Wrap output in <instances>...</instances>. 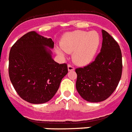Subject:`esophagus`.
<instances>
[{
	"mask_svg": "<svg viewBox=\"0 0 132 132\" xmlns=\"http://www.w3.org/2000/svg\"><path fill=\"white\" fill-rule=\"evenodd\" d=\"M68 70H69V71H74V67L72 66L71 64H69L68 65Z\"/></svg>",
	"mask_w": 132,
	"mask_h": 132,
	"instance_id": "34e87169",
	"label": "esophagus"
}]
</instances>
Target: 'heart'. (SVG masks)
<instances>
[{"label":"heart","instance_id":"heart-1","mask_svg":"<svg viewBox=\"0 0 132 132\" xmlns=\"http://www.w3.org/2000/svg\"><path fill=\"white\" fill-rule=\"evenodd\" d=\"M100 43L98 33L91 31L77 30L67 33L60 42L61 49L66 53H73V59L76 63L84 66L91 62L97 52ZM57 54L63 56V52L57 49Z\"/></svg>","mask_w":132,"mask_h":132}]
</instances>
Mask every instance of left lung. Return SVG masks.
<instances>
[{
	"label": "left lung",
	"mask_w": 132,
	"mask_h": 132,
	"mask_svg": "<svg viewBox=\"0 0 132 132\" xmlns=\"http://www.w3.org/2000/svg\"><path fill=\"white\" fill-rule=\"evenodd\" d=\"M102 34L101 50L94 61L76 69L78 93L91 102H102L110 97L122 76V52L119 44L105 30H102Z\"/></svg>",
	"instance_id": "8db88e82"
}]
</instances>
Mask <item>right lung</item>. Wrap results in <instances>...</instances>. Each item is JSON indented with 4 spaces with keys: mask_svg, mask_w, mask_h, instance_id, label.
Segmentation results:
<instances>
[{
    "mask_svg": "<svg viewBox=\"0 0 132 132\" xmlns=\"http://www.w3.org/2000/svg\"><path fill=\"white\" fill-rule=\"evenodd\" d=\"M54 42L32 31L14 44L9 54V77L22 99L42 104L54 96L68 73L66 63L52 59Z\"/></svg>",
    "mask_w": 132,
    "mask_h": 132,
    "instance_id": "right-lung-1",
    "label": "right lung"
}]
</instances>
